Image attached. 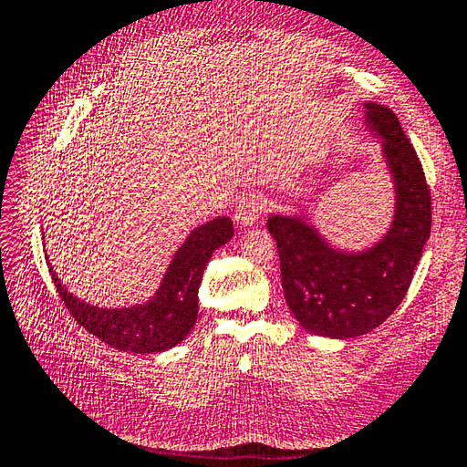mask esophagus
I'll use <instances>...</instances> for the list:
<instances>
[{
  "mask_svg": "<svg viewBox=\"0 0 467 467\" xmlns=\"http://www.w3.org/2000/svg\"><path fill=\"white\" fill-rule=\"evenodd\" d=\"M263 198L254 192L244 194L239 206H236V213H234V221L239 223L241 226H251L254 223H259V218L263 216Z\"/></svg>",
  "mask_w": 467,
  "mask_h": 467,
  "instance_id": "1",
  "label": "esophagus"
}]
</instances>
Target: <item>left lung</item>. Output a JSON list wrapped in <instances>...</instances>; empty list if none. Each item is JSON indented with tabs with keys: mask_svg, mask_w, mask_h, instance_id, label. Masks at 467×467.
<instances>
[{
	"mask_svg": "<svg viewBox=\"0 0 467 467\" xmlns=\"http://www.w3.org/2000/svg\"><path fill=\"white\" fill-rule=\"evenodd\" d=\"M365 108L367 124L383 138L398 194L389 234L371 251L345 254L299 218L266 221L279 249L286 305L306 331L333 339L369 333L398 309L431 231V192L418 152L389 108Z\"/></svg>",
	"mask_w": 467,
	"mask_h": 467,
	"instance_id": "left-lung-1",
	"label": "left lung"
}]
</instances>
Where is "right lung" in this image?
<instances>
[{
  "instance_id": "right-lung-1",
  "label": "right lung",
  "mask_w": 467,
  "mask_h": 467,
  "mask_svg": "<svg viewBox=\"0 0 467 467\" xmlns=\"http://www.w3.org/2000/svg\"><path fill=\"white\" fill-rule=\"evenodd\" d=\"M231 218L218 216L191 233L168 266L164 281L148 305L130 309H100L69 295L52 266V281L74 321L106 345L120 351L158 353L181 343L192 329L198 315V285L213 253L231 241Z\"/></svg>"
}]
</instances>
